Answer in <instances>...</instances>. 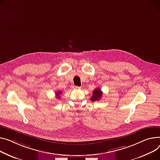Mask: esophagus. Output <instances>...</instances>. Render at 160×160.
I'll return each instance as SVG.
<instances>
[{
    "label": "esophagus",
    "mask_w": 160,
    "mask_h": 160,
    "mask_svg": "<svg viewBox=\"0 0 160 160\" xmlns=\"http://www.w3.org/2000/svg\"><path fill=\"white\" fill-rule=\"evenodd\" d=\"M74 88H75V89H80V87H79V86H74Z\"/></svg>",
    "instance_id": "obj_1"
}]
</instances>
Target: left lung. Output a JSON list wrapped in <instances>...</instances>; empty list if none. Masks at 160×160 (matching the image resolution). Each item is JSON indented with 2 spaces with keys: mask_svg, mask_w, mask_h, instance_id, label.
<instances>
[{
  "mask_svg": "<svg viewBox=\"0 0 160 160\" xmlns=\"http://www.w3.org/2000/svg\"><path fill=\"white\" fill-rule=\"evenodd\" d=\"M93 94L92 95V97L91 98V100L92 102H95V101H98L101 99L102 97V92L100 88H97L95 89L93 92Z\"/></svg>",
  "mask_w": 160,
  "mask_h": 160,
  "instance_id": "8db88e82",
  "label": "left lung"
}]
</instances>
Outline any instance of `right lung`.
Masks as SVG:
<instances>
[{
    "mask_svg": "<svg viewBox=\"0 0 160 160\" xmlns=\"http://www.w3.org/2000/svg\"><path fill=\"white\" fill-rule=\"evenodd\" d=\"M60 94H62V92H60V91H57V92H55V94H56V96H57V98H58H58H60Z\"/></svg>",
    "mask_w": 160,
    "mask_h": 160,
    "instance_id": "obj_1",
    "label": "right lung"
}]
</instances>
